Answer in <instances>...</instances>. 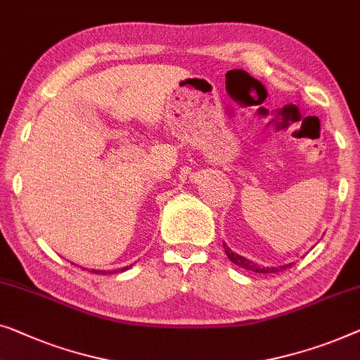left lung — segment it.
I'll return each instance as SVG.
<instances>
[{
	"label": "left lung",
	"mask_w": 360,
	"mask_h": 360,
	"mask_svg": "<svg viewBox=\"0 0 360 360\" xmlns=\"http://www.w3.org/2000/svg\"><path fill=\"white\" fill-rule=\"evenodd\" d=\"M224 250H226V255H227V258L231 259V262H232L233 264H237V266L245 268V269H250V271H253V273H278V271H284V269H288V268L292 266V263H289V264H284V266H279V268H264V266H258L257 263L250 262V259H247V258L240 257V255L233 253L232 250L229 248L226 243H224Z\"/></svg>",
	"instance_id": "obj_1"
}]
</instances>
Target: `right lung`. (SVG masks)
I'll return each instance as SVG.
<instances>
[{
	"label": "right lung",
	"instance_id": "1",
	"mask_svg": "<svg viewBox=\"0 0 360 360\" xmlns=\"http://www.w3.org/2000/svg\"><path fill=\"white\" fill-rule=\"evenodd\" d=\"M124 269H128V266H127V268H122V269H118V271H124ZM118 271H117V269H115V271H108V274L118 273ZM92 273H96V274H107V273H103V271H97V269H96V271H94V269H92Z\"/></svg>",
	"mask_w": 360,
	"mask_h": 360
}]
</instances>
